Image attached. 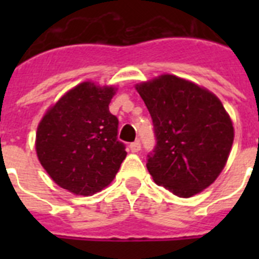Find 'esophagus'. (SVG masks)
<instances>
[{"label":"esophagus","instance_id":"obj_1","mask_svg":"<svg viewBox=\"0 0 259 259\" xmlns=\"http://www.w3.org/2000/svg\"><path fill=\"white\" fill-rule=\"evenodd\" d=\"M130 149H131V152H134V153L140 152V150H141V144H140V141L136 140V141H134V143L130 144Z\"/></svg>","mask_w":259,"mask_h":259}]
</instances>
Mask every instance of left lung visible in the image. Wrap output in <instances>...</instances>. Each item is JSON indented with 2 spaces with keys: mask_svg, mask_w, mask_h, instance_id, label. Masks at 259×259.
<instances>
[{
  "mask_svg": "<svg viewBox=\"0 0 259 259\" xmlns=\"http://www.w3.org/2000/svg\"><path fill=\"white\" fill-rule=\"evenodd\" d=\"M154 125L148 171L158 185L188 198L215 182L233 143V125L219 98L175 75L137 84Z\"/></svg>",
  "mask_w": 259,
  "mask_h": 259,
  "instance_id": "1",
  "label": "left lung"
}]
</instances>
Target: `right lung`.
Masks as SVG:
<instances>
[{
	"label": "right lung",
	"instance_id": "add662e5",
	"mask_svg": "<svg viewBox=\"0 0 259 259\" xmlns=\"http://www.w3.org/2000/svg\"><path fill=\"white\" fill-rule=\"evenodd\" d=\"M114 95V87L81 83L38 124V161L59 187L74 194L91 196L107 187L127 155L118 140V118L109 111Z\"/></svg>",
	"mask_w": 259,
	"mask_h": 259
}]
</instances>
